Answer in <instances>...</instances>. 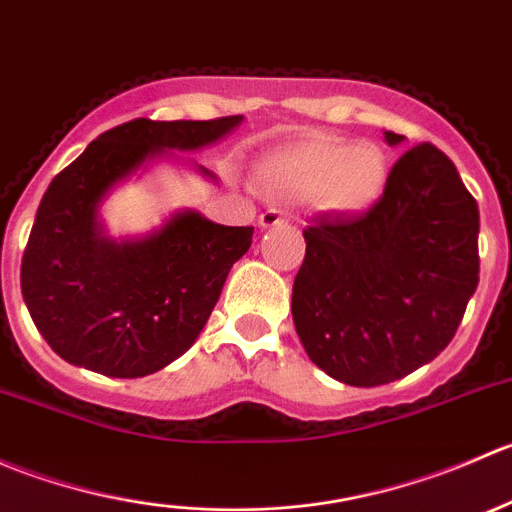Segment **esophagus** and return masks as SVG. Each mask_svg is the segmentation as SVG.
Instances as JSON below:
<instances>
[{"label": "esophagus", "mask_w": 512, "mask_h": 512, "mask_svg": "<svg viewBox=\"0 0 512 512\" xmlns=\"http://www.w3.org/2000/svg\"><path fill=\"white\" fill-rule=\"evenodd\" d=\"M285 223V215L280 213V210H265V213L257 218V225L262 227V230H267V227H277Z\"/></svg>", "instance_id": "esophagus-1"}]
</instances>
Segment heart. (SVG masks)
<instances>
[{"instance_id":"b5f03b06","label":"heart","mask_w":512,"mask_h":512,"mask_svg":"<svg viewBox=\"0 0 512 512\" xmlns=\"http://www.w3.org/2000/svg\"><path fill=\"white\" fill-rule=\"evenodd\" d=\"M389 156L371 141L352 143L332 133H312L270 153L260 163L267 193L280 198H314L337 218L369 213L389 185Z\"/></svg>"}]
</instances>
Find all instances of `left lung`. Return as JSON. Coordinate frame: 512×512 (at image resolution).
I'll list each match as a JSON object with an SVG mask.
<instances>
[{
	"mask_svg": "<svg viewBox=\"0 0 512 512\" xmlns=\"http://www.w3.org/2000/svg\"><path fill=\"white\" fill-rule=\"evenodd\" d=\"M478 230V203L431 143L396 160L369 213L314 220L292 287L309 359L349 386L389 384L436 359L478 287Z\"/></svg>",
	"mask_w": 512,
	"mask_h": 512,
	"instance_id": "1",
	"label": "left lung"
}]
</instances>
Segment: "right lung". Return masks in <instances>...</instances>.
I'll use <instances>...</instances> for the list:
<instances>
[{
	"instance_id": "right-lung-1",
	"label": "right lung",
	"mask_w": 512,
	"mask_h": 512,
	"mask_svg": "<svg viewBox=\"0 0 512 512\" xmlns=\"http://www.w3.org/2000/svg\"><path fill=\"white\" fill-rule=\"evenodd\" d=\"M242 121L136 118L101 133L51 180L24 250L22 294L61 359L138 379L193 347L255 227L218 225L188 208L146 235L111 237L101 205L133 175L178 158L175 151L213 146ZM190 165L218 180L195 160Z\"/></svg>"
}]
</instances>
